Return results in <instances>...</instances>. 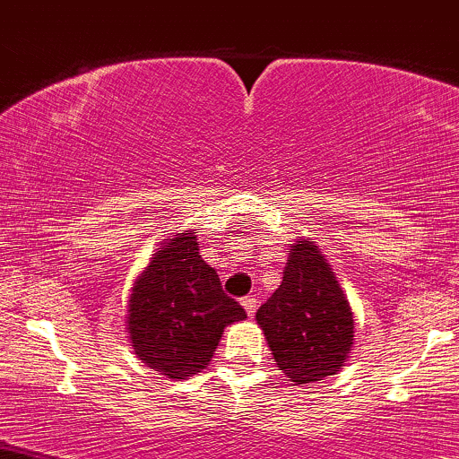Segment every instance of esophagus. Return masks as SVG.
<instances>
[{
    "label": "esophagus",
    "mask_w": 459,
    "mask_h": 459,
    "mask_svg": "<svg viewBox=\"0 0 459 459\" xmlns=\"http://www.w3.org/2000/svg\"><path fill=\"white\" fill-rule=\"evenodd\" d=\"M241 305H243V309L247 311L249 317H252L254 313H256V299H254V297H243L241 299Z\"/></svg>",
    "instance_id": "esophagus-1"
}]
</instances>
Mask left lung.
I'll list each match as a JSON object with an SVG mask.
<instances>
[{"mask_svg": "<svg viewBox=\"0 0 459 459\" xmlns=\"http://www.w3.org/2000/svg\"><path fill=\"white\" fill-rule=\"evenodd\" d=\"M273 359L288 381L309 384L343 367L353 343V313L334 273L311 241L290 249L281 286L260 305Z\"/></svg>", "mask_w": 459, "mask_h": 459, "instance_id": "1", "label": "left lung"}]
</instances>
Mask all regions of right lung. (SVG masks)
<instances>
[{"label":"right lung","instance_id":"add662e5","mask_svg":"<svg viewBox=\"0 0 459 459\" xmlns=\"http://www.w3.org/2000/svg\"><path fill=\"white\" fill-rule=\"evenodd\" d=\"M243 317L246 309L224 292L188 230L159 247L129 299L133 350L171 379L205 368L224 328Z\"/></svg>","mask_w":459,"mask_h":459}]
</instances>
